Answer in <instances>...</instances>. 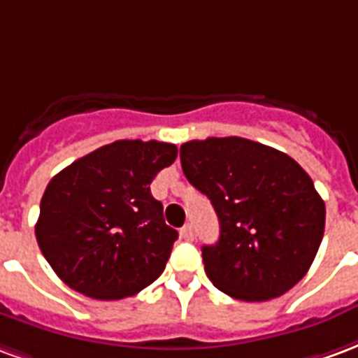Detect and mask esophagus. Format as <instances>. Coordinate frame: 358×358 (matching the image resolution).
<instances>
[{"instance_id": "1", "label": "esophagus", "mask_w": 358, "mask_h": 358, "mask_svg": "<svg viewBox=\"0 0 358 358\" xmlns=\"http://www.w3.org/2000/svg\"><path fill=\"white\" fill-rule=\"evenodd\" d=\"M179 234H181L182 240H192V238H194V231H192V227H190V225L181 227V231H179Z\"/></svg>"}]
</instances>
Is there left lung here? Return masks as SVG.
Listing matches in <instances>:
<instances>
[{
  "label": "left lung",
  "mask_w": 358,
  "mask_h": 358,
  "mask_svg": "<svg viewBox=\"0 0 358 358\" xmlns=\"http://www.w3.org/2000/svg\"><path fill=\"white\" fill-rule=\"evenodd\" d=\"M181 166L219 217V240L202 248L213 286L242 301H267L294 288L324 234V202L305 169L242 137L189 141Z\"/></svg>",
  "instance_id": "left-lung-1"
}]
</instances>
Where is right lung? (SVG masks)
<instances>
[{"label": "right lung", "mask_w": 358, "mask_h": 358, "mask_svg": "<svg viewBox=\"0 0 358 358\" xmlns=\"http://www.w3.org/2000/svg\"><path fill=\"white\" fill-rule=\"evenodd\" d=\"M177 147L160 141H114L49 181L36 238L62 282L95 299L135 296L164 273L177 231L150 194Z\"/></svg>", "instance_id": "add662e5"}]
</instances>
